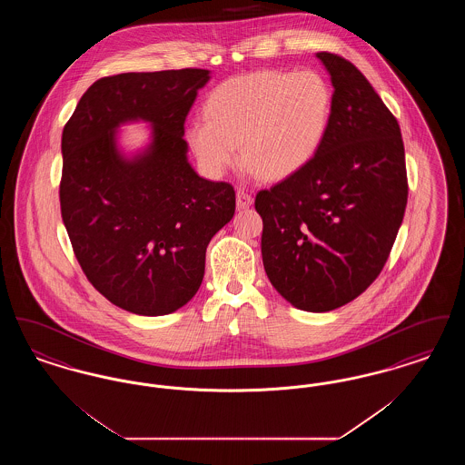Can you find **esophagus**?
I'll return each mask as SVG.
<instances>
[{"label":"esophagus","mask_w":465,"mask_h":465,"mask_svg":"<svg viewBox=\"0 0 465 465\" xmlns=\"http://www.w3.org/2000/svg\"><path fill=\"white\" fill-rule=\"evenodd\" d=\"M252 202H254V199L245 190H242V188L237 190V207L239 209H249L252 205Z\"/></svg>","instance_id":"1"}]
</instances>
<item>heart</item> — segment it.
<instances>
[{
  "label": "heart",
  "instance_id": "heart-1",
  "mask_svg": "<svg viewBox=\"0 0 465 465\" xmlns=\"http://www.w3.org/2000/svg\"><path fill=\"white\" fill-rule=\"evenodd\" d=\"M332 90L312 69L258 71L230 78L209 94L205 122H193L186 139L200 165L224 174L239 146L251 173L286 179L305 169L330 129Z\"/></svg>",
  "mask_w": 465,
  "mask_h": 465
}]
</instances>
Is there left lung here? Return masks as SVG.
<instances>
[{
	"label": "left lung",
	"mask_w": 465,
	"mask_h": 465,
	"mask_svg": "<svg viewBox=\"0 0 465 465\" xmlns=\"http://www.w3.org/2000/svg\"><path fill=\"white\" fill-rule=\"evenodd\" d=\"M315 57L332 85L330 129L298 174L256 195L268 281L296 309L330 312L385 265L408 200L398 120L357 67Z\"/></svg>",
	"instance_id": "8db88e82"
}]
</instances>
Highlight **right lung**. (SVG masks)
Returning a JSON list of instances; mask_svg holds the SVG:
<instances>
[{
  "label": "right lung",
  "instance_id": "add662e5",
  "mask_svg": "<svg viewBox=\"0 0 465 465\" xmlns=\"http://www.w3.org/2000/svg\"><path fill=\"white\" fill-rule=\"evenodd\" d=\"M209 69L122 73L90 85L63 131L61 214L92 286L137 315H165L199 291L205 249L235 213L228 183L197 174L184 120ZM149 124L127 151L119 129Z\"/></svg>",
  "mask_w": 465,
  "mask_h": 465
}]
</instances>
